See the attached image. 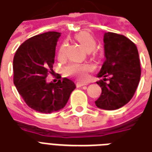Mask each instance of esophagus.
I'll list each match as a JSON object with an SVG mask.
<instances>
[{"instance_id": "esophagus-1", "label": "esophagus", "mask_w": 152, "mask_h": 152, "mask_svg": "<svg viewBox=\"0 0 152 152\" xmlns=\"http://www.w3.org/2000/svg\"><path fill=\"white\" fill-rule=\"evenodd\" d=\"M88 85L87 83H76V86H77V87H82L83 86H86Z\"/></svg>"}]
</instances>
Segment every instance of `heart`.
I'll return each mask as SVG.
<instances>
[{"label":"heart","instance_id":"1","mask_svg":"<svg viewBox=\"0 0 152 152\" xmlns=\"http://www.w3.org/2000/svg\"><path fill=\"white\" fill-rule=\"evenodd\" d=\"M75 38L79 42L83 49L86 52H91L95 48L96 42L91 34L83 31L75 34ZM66 43L61 44L58 50V58H62L64 57L65 49ZM91 70V66L86 64H70L65 68V75L69 77H75L78 81H85L88 77V72Z\"/></svg>","mask_w":152,"mask_h":152}]
</instances>
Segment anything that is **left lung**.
I'll return each instance as SVG.
<instances>
[{"label":"left lung","instance_id":"left-lung-1","mask_svg":"<svg viewBox=\"0 0 152 152\" xmlns=\"http://www.w3.org/2000/svg\"><path fill=\"white\" fill-rule=\"evenodd\" d=\"M103 42L106 60L98 74V77L103 78L97 82L102 94L95 105L100 109L113 110L124 107L134 96L141 68L136 45L127 37L107 32Z\"/></svg>","mask_w":152,"mask_h":152}]
</instances>
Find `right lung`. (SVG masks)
I'll return each mask as SVG.
<instances>
[{
    "instance_id": "1",
    "label": "right lung",
    "mask_w": 152,
    "mask_h": 152,
    "mask_svg": "<svg viewBox=\"0 0 152 152\" xmlns=\"http://www.w3.org/2000/svg\"><path fill=\"white\" fill-rule=\"evenodd\" d=\"M58 32H46L28 38L17 50L13 58V83L28 107L37 112L50 114L62 109L76 87L64 77L57 83H47L53 71Z\"/></svg>"
}]
</instances>
